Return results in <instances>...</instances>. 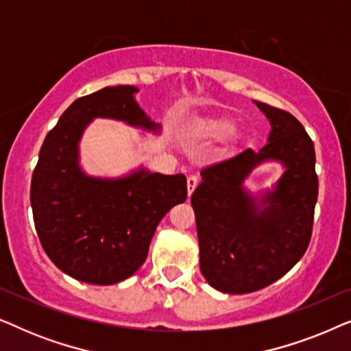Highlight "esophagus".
<instances>
[{
    "label": "esophagus",
    "instance_id": "obj_1",
    "mask_svg": "<svg viewBox=\"0 0 351 351\" xmlns=\"http://www.w3.org/2000/svg\"><path fill=\"white\" fill-rule=\"evenodd\" d=\"M196 185H198V176H189V179H186V186H189V195L193 193V190L196 189Z\"/></svg>",
    "mask_w": 351,
    "mask_h": 351
}]
</instances>
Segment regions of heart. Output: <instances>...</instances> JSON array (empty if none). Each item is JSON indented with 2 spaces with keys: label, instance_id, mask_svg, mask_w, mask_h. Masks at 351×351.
I'll return each instance as SVG.
<instances>
[{
  "label": "heart",
  "instance_id": "heart-1",
  "mask_svg": "<svg viewBox=\"0 0 351 351\" xmlns=\"http://www.w3.org/2000/svg\"><path fill=\"white\" fill-rule=\"evenodd\" d=\"M234 128L233 121H230L227 118H214L208 119V121H199L193 126L195 134H198L201 137H213L220 138L232 134Z\"/></svg>",
  "mask_w": 351,
  "mask_h": 351
}]
</instances>
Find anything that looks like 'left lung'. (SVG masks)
Instances as JSON below:
<instances>
[{"label":"left lung","mask_w":351,"mask_h":351,"mask_svg":"<svg viewBox=\"0 0 351 351\" xmlns=\"http://www.w3.org/2000/svg\"><path fill=\"white\" fill-rule=\"evenodd\" d=\"M256 104L271 123L267 145L203 167V180L191 195L201 273L227 294L263 289L300 261L310 244L318 199L315 145L305 128L286 110ZM265 159L281 160L287 171L258 211L241 184Z\"/></svg>","instance_id":"8db88e82"}]
</instances>
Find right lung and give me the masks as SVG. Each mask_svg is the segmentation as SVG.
<instances>
[{"label":"right lung","mask_w":351,"mask_h":351,"mask_svg":"<svg viewBox=\"0 0 351 351\" xmlns=\"http://www.w3.org/2000/svg\"><path fill=\"white\" fill-rule=\"evenodd\" d=\"M134 93V86H114L76 99L47 132L33 169L30 201L41 246L57 268L89 285H114L134 275L160 220L186 199L184 174L138 171L102 180L80 169L78 141L93 118L156 126Z\"/></svg>","instance_id":"1"}]
</instances>
